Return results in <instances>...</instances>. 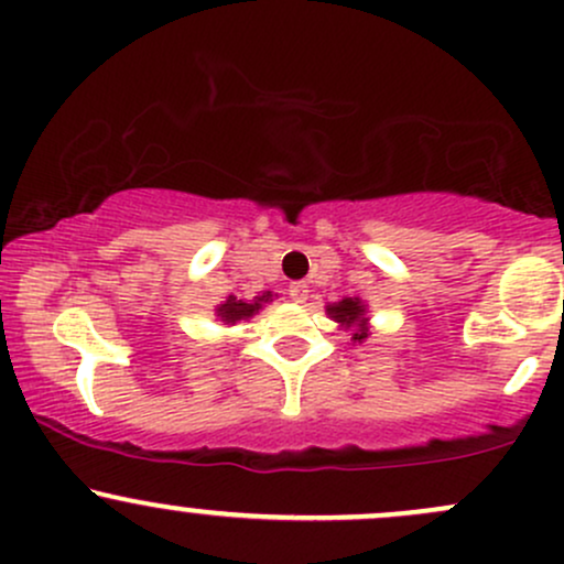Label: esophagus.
Segmentation results:
<instances>
[{
  "mask_svg": "<svg viewBox=\"0 0 564 564\" xmlns=\"http://www.w3.org/2000/svg\"><path fill=\"white\" fill-rule=\"evenodd\" d=\"M290 295H293L295 304H304L308 299V284L306 282H293L290 284Z\"/></svg>",
  "mask_w": 564,
  "mask_h": 564,
  "instance_id": "34e87169",
  "label": "esophagus"
}]
</instances>
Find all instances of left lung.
Instances as JSON below:
<instances>
[{
	"label": "left lung",
	"instance_id": "obj_1",
	"mask_svg": "<svg viewBox=\"0 0 564 564\" xmlns=\"http://www.w3.org/2000/svg\"><path fill=\"white\" fill-rule=\"evenodd\" d=\"M328 317L333 323H338V328L349 330L352 344H362L371 336V317H368V304L362 299H341L336 304L325 306Z\"/></svg>",
	"mask_w": 564,
	"mask_h": 564
}]
</instances>
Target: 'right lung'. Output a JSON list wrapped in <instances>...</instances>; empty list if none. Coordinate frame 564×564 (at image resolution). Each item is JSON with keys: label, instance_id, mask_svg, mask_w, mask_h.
<instances>
[{"label": "right lung", "instance_id": "add662e5", "mask_svg": "<svg viewBox=\"0 0 564 564\" xmlns=\"http://www.w3.org/2000/svg\"><path fill=\"white\" fill-rule=\"evenodd\" d=\"M274 299L276 295L271 293V290H263V293L256 295L252 301H241V299H236V295H228V299L215 308V317L220 319L223 325H236V323H241V319L256 317L260 308H263L265 304H271Z\"/></svg>", "mask_w": 564, "mask_h": 564}]
</instances>
